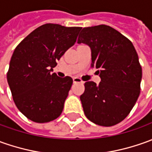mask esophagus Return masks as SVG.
<instances>
[{
  "instance_id": "esophagus-1",
  "label": "esophagus",
  "mask_w": 152,
  "mask_h": 152,
  "mask_svg": "<svg viewBox=\"0 0 152 152\" xmlns=\"http://www.w3.org/2000/svg\"><path fill=\"white\" fill-rule=\"evenodd\" d=\"M73 82L74 83H83V80H81L79 77H74L73 78Z\"/></svg>"
}]
</instances>
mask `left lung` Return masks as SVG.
I'll return each instance as SVG.
<instances>
[{
	"label": "left lung",
	"instance_id": "1",
	"mask_svg": "<svg viewBox=\"0 0 152 152\" xmlns=\"http://www.w3.org/2000/svg\"><path fill=\"white\" fill-rule=\"evenodd\" d=\"M77 43L91 47V66L98 69L102 80L85 83L80 97L85 115L99 126H115L129 115L141 92L137 50L128 38L106 25L83 28Z\"/></svg>",
	"mask_w": 152,
	"mask_h": 152
}]
</instances>
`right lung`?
Listing matches in <instances>:
<instances>
[{"label": "right lung", "instance_id": "right-lung-1", "mask_svg": "<svg viewBox=\"0 0 152 152\" xmlns=\"http://www.w3.org/2000/svg\"><path fill=\"white\" fill-rule=\"evenodd\" d=\"M80 29L42 25L15 47L7 81L15 106L29 120L46 123L61 114L73 80L58 77L51 71L75 44Z\"/></svg>", "mask_w": 152, "mask_h": 152}]
</instances>
